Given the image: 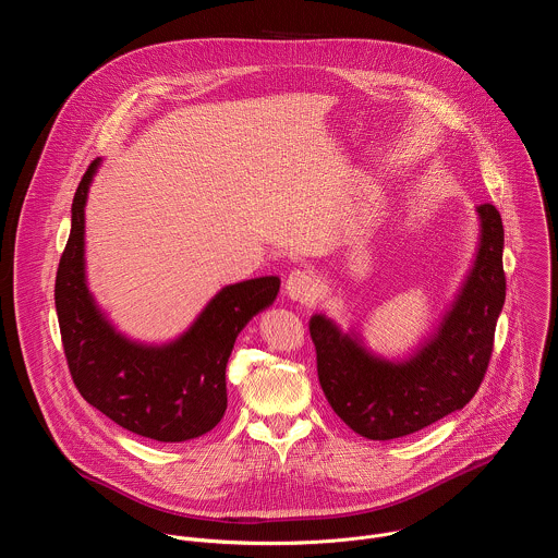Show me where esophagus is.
I'll list each match as a JSON object with an SVG mask.
<instances>
[{
  "label": "esophagus",
  "mask_w": 558,
  "mask_h": 558,
  "mask_svg": "<svg viewBox=\"0 0 558 558\" xmlns=\"http://www.w3.org/2000/svg\"><path fill=\"white\" fill-rule=\"evenodd\" d=\"M315 287H317L315 276L311 271H304V269L291 271L287 282H284L287 295L295 302H308L315 295Z\"/></svg>",
  "instance_id": "1"
}]
</instances>
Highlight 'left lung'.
<instances>
[{
	"label": "left lung",
	"instance_id": "obj_1",
	"mask_svg": "<svg viewBox=\"0 0 558 558\" xmlns=\"http://www.w3.org/2000/svg\"><path fill=\"white\" fill-rule=\"evenodd\" d=\"M476 214L482 233L474 263L439 327L413 355L386 360L327 315L308 320L320 386L357 435L375 441L407 437L463 409L482 386L506 302V274L501 216L490 203Z\"/></svg>",
	"mask_w": 558,
	"mask_h": 558
}]
</instances>
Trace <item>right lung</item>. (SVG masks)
<instances>
[{
    "label": "right lung",
    "mask_w": 558,
    "mask_h": 558,
    "mask_svg": "<svg viewBox=\"0 0 558 558\" xmlns=\"http://www.w3.org/2000/svg\"><path fill=\"white\" fill-rule=\"evenodd\" d=\"M101 166L95 158L72 201V227L54 280L63 353L84 400L121 428L187 441L209 433L227 411L225 368L245 325L274 304L278 276L222 287L194 325L168 344H143L119 333L86 282V201Z\"/></svg>",
    "instance_id": "1"
}]
</instances>
